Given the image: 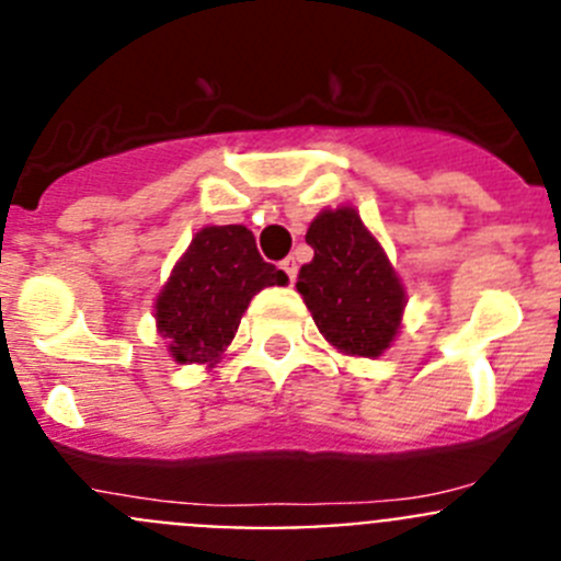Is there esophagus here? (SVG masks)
I'll return each mask as SVG.
<instances>
[{
	"label": "esophagus",
	"instance_id": "esophagus-1",
	"mask_svg": "<svg viewBox=\"0 0 561 561\" xmlns=\"http://www.w3.org/2000/svg\"><path fill=\"white\" fill-rule=\"evenodd\" d=\"M280 270H284L286 275H289L291 284H295V277H297V261H295V257H286L284 264H280Z\"/></svg>",
	"mask_w": 561,
	"mask_h": 561
}]
</instances>
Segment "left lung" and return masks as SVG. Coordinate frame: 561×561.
<instances>
[{
  "label": "left lung",
  "mask_w": 561,
  "mask_h": 561,
  "mask_svg": "<svg viewBox=\"0 0 561 561\" xmlns=\"http://www.w3.org/2000/svg\"><path fill=\"white\" fill-rule=\"evenodd\" d=\"M306 241L314 257L300 266L297 291L320 334L340 354H385L401 331L408 291L379 238L342 205L317 213Z\"/></svg>",
  "instance_id": "obj_1"
}]
</instances>
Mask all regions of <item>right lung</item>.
Returning a JSON list of instances; mask_svg holds the SVG:
<instances>
[{
  "mask_svg": "<svg viewBox=\"0 0 561 561\" xmlns=\"http://www.w3.org/2000/svg\"><path fill=\"white\" fill-rule=\"evenodd\" d=\"M286 284V272L257 255L255 236L244 225L202 227L157 295V334L173 362L213 368L252 297Z\"/></svg>",
  "mask_w": 561,
  "mask_h": 561,
  "instance_id": "add662e5",
  "label": "right lung"
}]
</instances>
